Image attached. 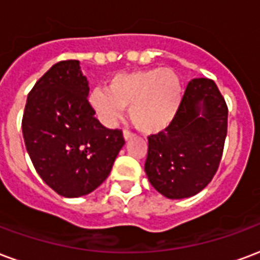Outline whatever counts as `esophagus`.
<instances>
[{"label": "esophagus", "instance_id": "34e87169", "mask_svg": "<svg viewBox=\"0 0 260 260\" xmlns=\"http://www.w3.org/2000/svg\"><path fill=\"white\" fill-rule=\"evenodd\" d=\"M134 134H132V132H131V131H126L125 129L124 131V139L125 140H129V139H132V138H134Z\"/></svg>", "mask_w": 260, "mask_h": 260}]
</instances>
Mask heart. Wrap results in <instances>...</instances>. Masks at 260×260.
Instances as JSON below:
<instances>
[{"mask_svg": "<svg viewBox=\"0 0 260 260\" xmlns=\"http://www.w3.org/2000/svg\"><path fill=\"white\" fill-rule=\"evenodd\" d=\"M89 101L107 126H113L124 107L132 124L145 134H157L174 121L182 103V82L172 69L118 73L107 88H95Z\"/></svg>", "mask_w": 260, "mask_h": 260, "instance_id": "b5f03b06", "label": "heart"}]
</instances>
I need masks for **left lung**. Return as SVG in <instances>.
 Here are the masks:
<instances>
[{
  "label": "left lung",
  "instance_id": "left-lung-1",
  "mask_svg": "<svg viewBox=\"0 0 260 260\" xmlns=\"http://www.w3.org/2000/svg\"><path fill=\"white\" fill-rule=\"evenodd\" d=\"M228 135V105L216 84L194 78L187 84L174 121L149 136L145 171L167 199L196 196L212 180Z\"/></svg>",
  "mask_w": 260,
  "mask_h": 260
}]
</instances>
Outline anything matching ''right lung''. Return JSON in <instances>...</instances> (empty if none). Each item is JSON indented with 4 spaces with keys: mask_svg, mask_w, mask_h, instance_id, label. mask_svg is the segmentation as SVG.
<instances>
[{
    "mask_svg": "<svg viewBox=\"0 0 260 260\" xmlns=\"http://www.w3.org/2000/svg\"><path fill=\"white\" fill-rule=\"evenodd\" d=\"M78 60H61L36 82L22 120L26 149L45 183L63 197H81L110 174L125 140L109 129L88 102Z\"/></svg>",
    "mask_w": 260,
    "mask_h": 260,
    "instance_id": "1",
    "label": "right lung"
}]
</instances>
